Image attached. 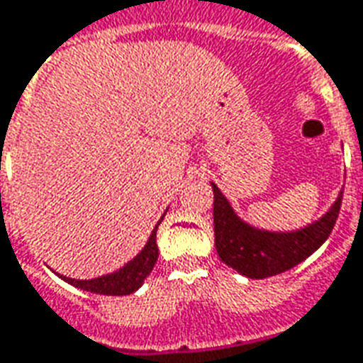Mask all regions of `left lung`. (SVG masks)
Segmentation results:
<instances>
[{
  "mask_svg": "<svg viewBox=\"0 0 363 363\" xmlns=\"http://www.w3.org/2000/svg\"><path fill=\"white\" fill-rule=\"evenodd\" d=\"M214 192V246L224 264L248 278L282 274L316 252L332 233L342 206V192L322 218L292 233H270L254 228L234 213L220 189Z\"/></svg>",
  "mask_w": 363,
  "mask_h": 363,
  "instance_id": "obj_1",
  "label": "left lung"
}]
</instances>
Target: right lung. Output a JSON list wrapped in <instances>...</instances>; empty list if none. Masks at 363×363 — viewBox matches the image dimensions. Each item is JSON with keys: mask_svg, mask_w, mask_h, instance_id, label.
Masks as SVG:
<instances>
[{"mask_svg": "<svg viewBox=\"0 0 363 363\" xmlns=\"http://www.w3.org/2000/svg\"><path fill=\"white\" fill-rule=\"evenodd\" d=\"M157 228H159V224L150 233L145 248L133 260H129L127 264L123 266V268H119L117 272L99 276V278H91V280H75V278H67V276H61V278L71 286L81 288V290H87V292H93V294L127 296L137 292L140 286H143V282H145V278L150 274V270L155 268V262L159 258Z\"/></svg>", "mask_w": 363, "mask_h": 363, "instance_id": "add662e5", "label": "right lung"}]
</instances>
